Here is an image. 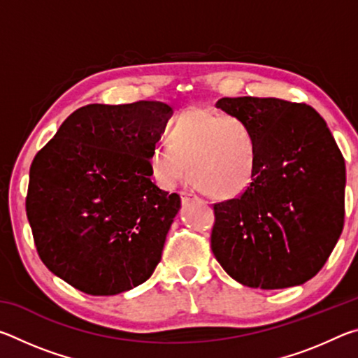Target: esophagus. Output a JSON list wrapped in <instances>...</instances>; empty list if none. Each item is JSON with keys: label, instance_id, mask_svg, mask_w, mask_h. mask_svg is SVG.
<instances>
[{"label": "esophagus", "instance_id": "esophagus-1", "mask_svg": "<svg viewBox=\"0 0 358 358\" xmlns=\"http://www.w3.org/2000/svg\"><path fill=\"white\" fill-rule=\"evenodd\" d=\"M192 199V196L191 194H187V192H181V201H183V203H187Z\"/></svg>", "mask_w": 358, "mask_h": 358}]
</instances>
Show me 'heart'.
I'll return each instance as SVG.
<instances>
[{"instance_id": "obj_1", "label": "heart", "mask_w": 358, "mask_h": 358, "mask_svg": "<svg viewBox=\"0 0 358 358\" xmlns=\"http://www.w3.org/2000/svg\"><path fill=\"white\" fill-rule=\"evenodd\" d=\"M169 142L151 150L150 166L164 189L186 177L216 199H234L251 186L256 173V138L243 120L205 108H187L172 123Z\"/></svg>"}]
</instances>
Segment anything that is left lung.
<instances>
[{
    "instance_id": "obj_1",
    "label": "left lung",
    "mask_w": 358,
    "mask_h": 358,
    "mask_svg": "<svg viewBox=\"0 0 358 358\" xmlns=\"http://www.w3.org/2000/svg\"><path fill=\"white\" fill-rule=\"evenodd\" d=\"M256 138V173L241 196L215 203L211 251L248 287L300 286L322 268L344 226V157L311 106L222 98Z\"/></svg>"
}]
</instances>
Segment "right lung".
Instances as JSON below:
<instances>
[{
	"mask_svg": "<svg viewBox=\"0 0 358 358\" xmlns=\"http://www.w3.org/2000/svg\"><path fill=\"white\" fill-rule=\"evenodd\" d=\"M171 115L157 101L85 106L34 156L27 216L36 250L72 287L117 295L153 275L181 207L150 178Z\"/></svg>",
	"mask_w": 358,
	"mask_h": 358,
	"instance_id": "add662e5",
	"label": "right lung"
}]
</instances>
